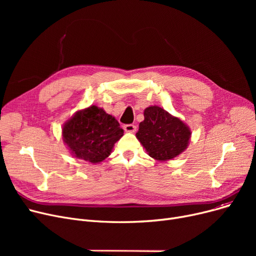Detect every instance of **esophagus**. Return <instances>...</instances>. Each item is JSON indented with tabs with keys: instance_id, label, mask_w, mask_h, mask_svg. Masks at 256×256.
I'll list each match as a JSON object with an SVG mask.
<instances>
[{
	"instance_id": "34e87169",
	"label": "esophagus",
	"mask_w": 256,
	"mask_h": 256,
	"mask_svg": "<svg viewBox=\"0 0 256 256\" xmlns=\"http://www.w3.org/2000/svg\"><path fill=\"white\" fill-rule=\"evenodd\" d=\"M124 130L128 132H135L137 130V126H134V124H126L124 126Z\"/></svg>"
}]
</instances>
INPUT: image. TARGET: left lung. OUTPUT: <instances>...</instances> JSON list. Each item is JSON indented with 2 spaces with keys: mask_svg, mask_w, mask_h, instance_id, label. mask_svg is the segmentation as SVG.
<instances>
[{
  "mask_svg": "<svg viewBox=\"0 0 256 256\" xmlns=\"http://www.w3.org/2000/svg\"><path fill=\"white\" fill-rule=\"evenodd\" d=\"M191 134L190 128L178 117L158 106H150L144 110V120L136 137L150 156L166 162L186 150Z\"/></svg>",
  "mask_w": 256,
  "mask_h": 256,
  "instance_id": "obj_1",
  "label": "left lung"
}]
</instances>
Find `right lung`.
I'll return each mask as SVG.
<instances>
[{
    "instance_id": "right-lung-1",
    "label": "right lung",
    "mask_w": 256,
    "mask_h": 256,
    "mask_svg": "<svg viewBox=\"0 0 256 256\" xmlns=\"http://www.w3.org/2000/svg\"><path fill=\"white\" fill-rule=\"evenodd\" d=\"M122 136L124 130L115 117L96 106L76 111L62 128L63 141L70 154L92 164L109 156Z\"/></svg>"
}]
</instances>
